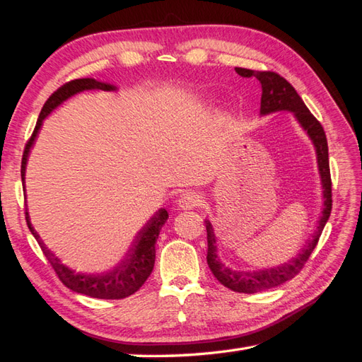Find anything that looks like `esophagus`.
Masks as SVG:
<instances>
[{
  "instance_id": "1",
  "label": "esophagus",
  "mask_w": 362,
  "mask_h": 362,
  "mask_svg": "<svg viewBox=\"0 0 362 362\" xmlns=\"http://www.w3.org/2000/svg\"><path fill=\"white\" fill-rule=\"evenodd\" d=\"M199 204H201V197H199V194L193 193V191H187V193H183L177 199V206H179L180 210H193Z\"/></svg>"
}]
</instances>
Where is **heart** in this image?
I'll return each instance as SVG.
<instances>
[{
	"label": "heart",
	"mask_w": 362,
	"mask_h": 362,
	"mask_svg": "<svg viewBox=\"0 0 362 362\" xmlns=\"http://www.w3.org/2000/svg\"><path fill=\"white\" fill-rule=\"evenodd\" d=\"M227 117L230 118V117H232V112H230V113H227Z\"/></svg>",
	"instance_id": "b5f03b06"
}]
</instances>
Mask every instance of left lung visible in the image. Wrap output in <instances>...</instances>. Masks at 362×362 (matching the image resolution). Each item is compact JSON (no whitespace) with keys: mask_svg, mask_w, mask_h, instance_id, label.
<instances>
[{"mask_svg":"<svg viewBox=\"0 0 362 362\" xmlns=\"http://www.w3.org/2000/svg\"><path fill=\"white\" fill-rule=\"evenodd\" d=\"M236 73L243 78H257L261 83V105H259V117H267L276 112H291L292 117L296 118L298 126L305 130L311 140L314 151H316L317 169L322 183V194H324V210L319 219L316 232L313 233L311 240L305 245V249L298 253L297 257L289 259L288 263H283L274 267L255 269V271H244V269L230 267L218 255V244L216 235L211 222L205 219L206 227V243H209V252H206V263L211 269L213 275L216 280L224 284L226 288L235 292H244V294H255L259 291L272 289L275 286L289 281L291 279L302 271L306 261H308L311 252L317 245L319 238L322 235L327 221L332 213V177H329V163H328V144L324 129L320 122L313 117L311 112L306 109L302 98L297 95V91L291 83L283 79L280 74L272 71H253L245 70V68H235Z\"/></svg>","mask_w":362,"mask_h":362,"instance_id":"8db88e82","label":"left lung"}]
</instances>
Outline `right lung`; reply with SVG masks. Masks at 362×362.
Here are the masks:
<instances>
[{
	"label": "right lung",
	"mask_w": 362,
	"mask_h": 362,
	"mask_svg": "<svg viewBox=\"0 0 362 362\" xmlns=\"http://www.w3.org/2000/svg\"><path fill=\"white\" fill-rule=\"evenodd\" d=\"M118 87L113 86L110 82H103L93 78H86V79H76L65 83L64 87H60L57 91L49 96L48 101L45 103L43 109L40 112V117L37 119V124L34 129V134L28 141L25 152H23V160H21V182L26 183V166L28 160L30 156V151H33L35 140L38 134H40V129L43 126V121L49 117V115L57 109V107L62 105L68 99L82 93V91H90V90H104V91H115ZM25 187V185H23ZM25 196H26V187H25ZM169 214L165 209H160L156 211V214L148 221L140 232H138L136 240L134 243V247L130 249L129 255L118 263L109 271L104 272H81L74 271V269L68 267L62 263L56 253L51 249L46 247L43 240L35 232V228L30 224V216L29 211L26 210V222L30 230V233L34 235L37 243L40 244V247L45 253V257L48 258L54 271L59 275L60 281H62L66 288L71 291L78 292V294L90 296L93 298H107V300H118V298H126L132 296L134 292L140 289L144 281L148 280L151 275L153 263H156V244L158 240L160 230L163 227L165 222L168 221Z\"/></svg>",
	"instance_id": "right-lung-1"
}]
</instances>
